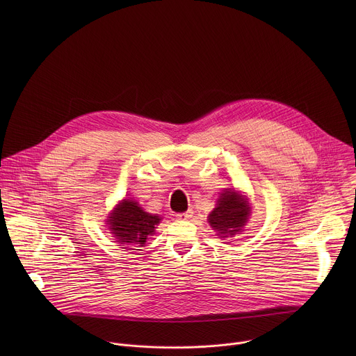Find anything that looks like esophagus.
Segmentation results:
<instances>
[{
  "label": "esophagus",
  "mask_w": 356,
  "mask_h": 356,
  "mask_svg": "<svg viewBox=\"0 0 356 356\" xmlns=\"http://www.w3.org/2000/svg\"><path fill=\"white\" fill-rule=\"evenodd\" d=\"M192 216H193V211H192V209H188L186 212H179V213H177V218L181 219V220H188V219H191Z\"/></svg>",
  "instance_id": "34e87169"
}]
</instances>
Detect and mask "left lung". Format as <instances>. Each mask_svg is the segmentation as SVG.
Segmentation results:
<instances>
[{
	"mask_svg": "<svg viewBox=\"0 0 356 356\" xmlns=\"http://www.w3.org/2000/svg\"><path fill=\"white\" fill-rule=\"evenodd\" d=\"M250 207L236 191H227L219 197L216 208L209 213V225L222 234V237H232L238 233L248 220Z\"/></svg>",
	"mask_w": 356,
	"mask_h": 356,
	"instance_id": "left-lung-1",
	"label": "left lung"
}]
</instances>
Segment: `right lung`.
I'll use <instances>...</instances> for the list:
<instances>
[{
	"label": "right lung",
	"instance_id": "right-lung-1",
	"mask_svg": "<svg viewBox=\"0 0 356 356\" xmlns=\"http://www.w3.org/2000/svg\"><path fill=\"white\" fill-rule=\"evenodd\" d=\"M109 229L119 243L145 244L148 236L153 234L154 226L160 222L157 215L145 212L138 204L124 200L109 216Z\"/></svg>",
	"mask_w": 356,
	"mask_h": 356
}]
</instances>
